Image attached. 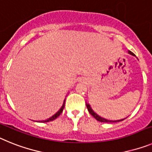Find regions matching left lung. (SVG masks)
I'll use <instances>...</instances> for the list:
<instances>
[{"label": "left lung", "instance_id": "obj_1", "mask_svg": "<svg viewBox=\"0 0 152 152\" xmlns=\"http://www.w3.org/2000/svg\"><path fill=\"white\" fill-rule=\"evenodd\" d=\"M129 54H130V55H132V56H135V55H134V53H132L131 51H129ZM86 107H87V109H88V111H89V113H90L91 115H92V116H93V117H94L95 118H96V120H97V121H99V122H111V123H113V122H121V121H123L124 119H125V118H127V117H126V118H122V119H119V120H109V119H106V118H102V117H101V116H99V115H97L96 114V113H95L94 111L92 110V108H91V106H90V105H89V103H86Z\"/></svg>", "mask_w": 152, "mask_h": 152}]
</instances>
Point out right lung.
<instances>
[{
	"instance_id": "obj_1",
	"label": "right lung",
	"mask_w": 152,
	"mask_h": 152,
	"mask_svg": "<svg viewBox=\"0 0 152 152\" xmlns=\"http://www.w3.org/2000/svg\"><path fill=\"white\" fill-rule=\"evenodd\" d=\"M65 101H66V99H64V101H63V105H62L61 108H60V110L58 111L57 113H55V114H54L53 116H51L50 118H47V119H46V120H43V121H39V122H50V121H53V120H54V119H56L58 116L60 115L63 113V109H64V107H65Z\"/></svg>"
}]
</instances>
